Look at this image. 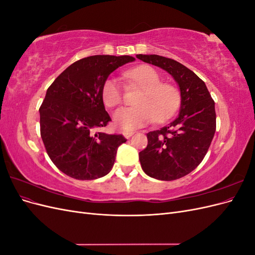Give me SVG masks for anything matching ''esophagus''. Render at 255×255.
I'll return each mask as SVG.
<instances>
[{
	"label": "esophagus",
	"instance_id": "esophagus-1",
	"mask_svg": "<svg viewBox=\"0 0 255 255\" xmlns=\"http://www.w3.org/2000/svg\"><path fill=\"white\" fill-rule=\"evenodd\" d=\"M122 134H123V136H125L126 138H129L130 136L134 134V132H132V130H123Z\"/></svg>",
	"mask_w": 255,
	"mask_h": 255
}]
</instances>
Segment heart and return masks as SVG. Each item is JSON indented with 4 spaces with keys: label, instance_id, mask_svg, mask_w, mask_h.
Returning <instances> with one entry per match:
<instances>
[{
    "label": "heart",
    "instance_id": "heart-1",
    "mask_svg": "<svg viewBox=\"0 0 255 255\" xmlns=\"http://www.w3.org/2000/svg\"><path fill=\"white\" fill-rule=\"evenodd\" d=\"M123 76L141 89L135 107L120 109L114 114L116 127L132 130L151 122L163 123L172 118L180 109L181 91L171 83H163L161 76L150 66H140L123 73ZM103 104L113 109L122 102V90L117 80L107 79L101 88Z\"/></svg>",
    "mask_w": 255,
    "mask_h": 255
}]
</instances>
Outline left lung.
Returning a JSON list of instances; mask_svg holds the SVG:
<instances>
[{
	"instance_id": "left-lung-1",
	"label": "left lung",
	"mask_w": 255,
	"mask_h": 255,
	"mask_svg": "<svg viewBox=\"0 0 255 255\" xmlns=\"http://www.w3.org/2000/svg\"><path fill=\"white\" fill-rule=\"evenodd\" d=\"M136 57L164 69L180 86L179 117L146 134L148 145L139 152L141 168L149 176L177 180L195 170L206 155L216 130L215 102L205 83L179 61L159 55Z\"/></svg>"
}]
</instances>
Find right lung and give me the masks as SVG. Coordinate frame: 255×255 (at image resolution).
<instances>
[{
    "mask_svg": "<svg viewBox=\"0 0 255 255\" xmlns=\"http://www.w3.org/2000/svg\"><path fill=\"white\" fill-rule=\"evenodd\" d=\"M132 56L95 55L75 61L47 90L39 109L40 135L53 164L76 180H95L109 173L123 135L100 132L112 121L101 88L116 69Z\"/></svg>",
    "mask_w": 255,
    "mask_h": 255,
    "instance_id": "add662e5",
    "label": "right lung"
}]
</instances>
